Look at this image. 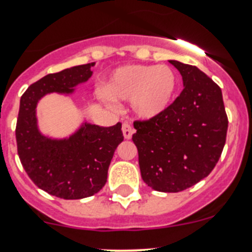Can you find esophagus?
<instances>
[{
	"label": "esophagus",
	"mask_w": 252,
	"mask_h": 252,
	"mask_svg": "<svg viewBox=\"0 0 252 252\" xmlns=\"http://www.w3.org/2000/svg\"><path fill=\"white\" fill-rule=\"evenodd\" d=\"M122 131H123V135L126 139H131V136H133V128L130 126V124L128 123H123V126H122Z\"/></svg>",
	"instance_id": "esophagus-1"
}]
</instances>
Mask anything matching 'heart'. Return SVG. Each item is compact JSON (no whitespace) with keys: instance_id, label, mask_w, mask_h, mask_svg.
Returning <instances> with one entry per match:
<instances>
[{"instance_id":"heart-1","label":"heart","mask_w":252,"mask_h":252,"mask_svg":"<svg viewBox=\"0 0 252 252\" xmlns=\"http://www.w3.org/2000/svg\"><path fill=\"white\" fill-rule=\"evenodd\" d=\"M177 84V74L168 65L126 64L112 70L103 84V94L111 100H130L136 116L152 119L167 110Z\"/></svg>"}]
</instances>
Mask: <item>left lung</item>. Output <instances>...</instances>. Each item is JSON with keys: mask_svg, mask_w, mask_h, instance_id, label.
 <instances>
[{"mask_svg": "<svg viewBox=\"0 0 252 252\" xmlns=\"http://www.w3.org/2000/svg\"><path fill=\"white\" fill-rule=\"evenodd\" d=\"M184 89L167 110L135 122L142 180L154 190L178 192L215 168L225 144L228 118L220 86L195 65L171 60Z\"/></svg>", "mask_w": 252, "mask_h": 252, "instance_id": "8db88e82", "label": "left lung"}]
</instances>
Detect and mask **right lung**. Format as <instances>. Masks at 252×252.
<instances>
[{
  "instance_id": "right-lung-1",
  "label": "right lung",
  "mask_w": 252,
  "mask_h": 252,
  "mask_svg": "<svg viewBox=\"0 0 252 252\" xmlns=\"http://www.w3.org/2000/svg\"><path fill=\"white\" fill-rule=\"evenodd\" d=\"M95 62L47 74L32 84L20 97L16 128L18 155L37 188L65 200L84 199L105 187L111 159L123 141L122 123L100 126L83 118L65 136L41 131L37 105L50 94L69 96L93 75Z\"/></svg>"
}]
</instances>
